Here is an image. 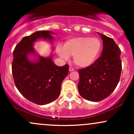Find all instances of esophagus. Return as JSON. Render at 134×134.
Here are the masks:
<instances>
[{
  "label": "esophagus",
  "mask_w": 134,
  "mask_h": 134,
  "mask_svg": "<svg viewBox=\"0 0 134 134\" xmlns=\"http://www.w3.org/2000/svg\"><path fill=\"white\" fill-rule=\"evenodd\" d=\"M69 71H74V68L72 66H70V68H69Z\"/></svg>",
  "instance_id": "obj_1"
}]
</instances>
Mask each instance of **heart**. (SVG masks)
Masks as SVG:
<instances>
[{"instance_id": "heart-1", "label": "heart", "mask_w": 134, "mask_h": 134, "mask_svg": "<svg viewBox=\"0 0 134 134\" xmlns=\"http://www.w3.org/2000/svg\"><path fill=\"white\" fill-rule=\"evenodd\" d=\"M102 43L97 37H78L68 40L64 45L56 47V53L61 58L68 59L73 56V61L78 66L86 68L92 65L100 54Z\"/></svg>"}]
</instances>
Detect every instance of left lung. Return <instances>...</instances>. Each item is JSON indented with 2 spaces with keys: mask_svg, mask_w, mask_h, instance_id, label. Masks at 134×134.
<instances>
[{
  "mask_svg": "<svg viewBox=\"0 0 134 134\" xmlns=\"http://www.w3.org/2000/svg\"><path fill=\"white\" fill-rule=\"evenodd\" d=\"M98 34L103 40L101 56L92 65L78 70L80 95L92 102L104 100L114 92L122 71L120 49L113 39Z\"/></svg>",
  "mask_w": 134,
  "mask_h": 134,
  "instance_id": "left-lung-1",
  "label": "left lung"
}]
</instances>
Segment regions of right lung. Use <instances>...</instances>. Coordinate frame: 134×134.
Instances as JSON below:
<instances>
[{"instance_id": "1", "label": "right lung", "mask_w": 134, "mask_h": 134, "mask_svg": "<svg viewBox=\"0 0 134 134\" xmlns=\"http://www.w3.org/2000/svg\"><path fill=\"white\" fill-rule=\"evenodd\" d=\"M48 31H37L24 37L13 51L12 72L17 90L26 99L37 105H46L58 98L63 80L67 76L69 66H58L51 57L39 56L35 63L29 61L27 55L35 53L33 43L37 39H53Z\"/></svg>"}]
</instances>
